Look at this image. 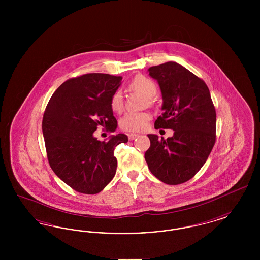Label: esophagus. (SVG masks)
Returning a JSON list of instances; mask_svg holds the SVG:
<instances>
[{"label": "esophagus", "mask_w": 260, "mask_h": 260, "mask_svg": "<svg viewBox=\"0 0 260 260\" xmlns=\"http://www.w3.org/2000/svg\"><path fill=\"white\" fill-rule=\"evenodd\" d=\"M137 136H138V135H136V134H131V135H128V139L134 140V139H136Z\"/></svg>", "instance_id": "obj_1"}]
</instances>
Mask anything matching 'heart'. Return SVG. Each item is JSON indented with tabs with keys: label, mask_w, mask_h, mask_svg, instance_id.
Listing matches in <instances>:
<instances>
[{
	"label": "heart",
	"mask_w": 260,
	"mask_h": 260,
	"mask_svg": "<svg viewBox=\"0 0 260 260\" xmlns=\"http://www.w3.org/2000/svg\"><path fill=\"white\" fill-rule=\"evenodd\" d=\"M129 87L140 91L148 99H153L157 93L156 83L144 75H137L129 83ZM111 109L114 112H121L124 108V98L121 90H116L112 95L110 101ZM151 114L147 112H127L121 118L120 127L128 133H138L146 128Z\"/></svg>",
	"instance_id": "heart-1"
}]
</instances>
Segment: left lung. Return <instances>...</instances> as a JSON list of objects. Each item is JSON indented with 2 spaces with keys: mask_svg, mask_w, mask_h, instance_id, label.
Wrapping results in <instances>:
<instances>
[{
  "mask_svg": "<svg viewBox=\"0 0 260 260\" xmlns=\"http://www.w3.org/2000/svg\"><path fill=\"white\" fill-rule=\"evenodd\" d=\"M148 71L158 81L164 100L155 128H170L174 134L167 139L149 135L145 161L161 182L181 184L195 176L214 146L215 108L206 83L178 63L166 62Z\"/></svg>",
  "mask_w": 260,
  "mask_h": 260,
  "instance_id": "left-lung-1",
  "label": "left lung"
}]
</instances>
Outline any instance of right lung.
<instances>
[{
    "label": "right lung",
    "instance_id": "1",
    "mask_svg": "<svg viewBox=\"0 0 260 260\" xmlns=\"http://www.w3.org/2000/svg\"><path fill=\"white\" fill-rule=\"evenodd\" d=\"M122 77L102 73L81 75L65 81L46 107L43 135L51 170L73 190L93 195L115 175V148L127 142L119 134L100 142L93 133L99 126L113 133L117 120L110 105Z\"/></svg>",
    "mask_w": 260,
    "mask_h": 260
}]
</instances>
